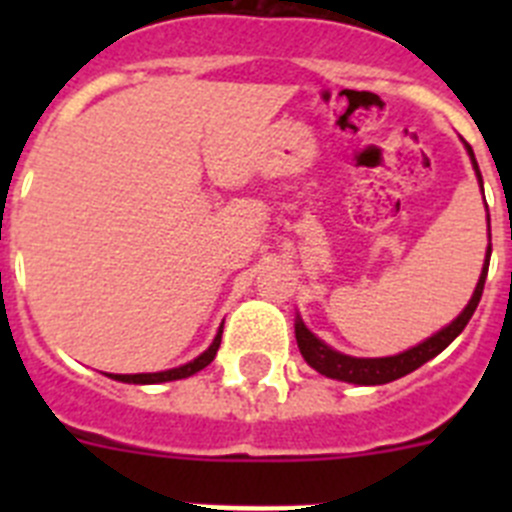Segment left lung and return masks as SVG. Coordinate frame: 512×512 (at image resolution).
Instances as JSON below:
<instances>
[{"instance_id": "8db88e82", "label": "left lung", "mask_w": 512, "mask_h": 512, "mask_svg": "<svg viewBox=\"0 0 512 512\" xmlns=\"http://www.w3.org/2000/svg\"><path fill=\"white\" fill-rule=\"evenodd\" d=\"M469 156H472L474 171H477V179L482 184V174H479L477 158H474L472 148L467 146ZM490 220V217H487ZM490 253L492 248L487 246V259L485 266H482V274H479V282L474 287V295L469 300V305L461 310L459 318L454 323H449L443 330H438L436 336L425 338L423 343L418 346L408 348V351H402L397 356H384V359H356V356H346L341 351H333L330 346H325L315 333L307 330V325L302 323V318L297 315L295 323V336H297V346H300V354L305 356L307 364L315 369V372L325 374L330 379H341V382H351V384H387L395 382V379L405 377V374L415 372L418 366H423L425 361H431L433 356H438L443 348L449 346L456 336H459L461 330L467 328V323L472 320L474 310H477L479 300H482V289H485V279H487V264H490Z\"/></svg>"}]
</instances>
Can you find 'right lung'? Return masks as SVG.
Listing matches in <instances>:
<instances>
[{
    "mask_svg": "<svg viewBox=\"0 0 512 512\" xmlns=\"http://www.w3.org/2000/svg\"><path fill=\"white\" fill-rule=\"evenodd\" d=\"M220 338H223V328L217 330L215 341L210 343L205 354H200L194 361L184 366H176V369H169V372H153V374H110L117 382H128V384H158V382H174V379H187L192 374H197L200 369H205L212 359H215L217 348H220Z\"/></svg>",
    "mask_w": 512,
    "mask_h": 512,
    "instance_id": "add662e5",
    "label": "right lung"
}]
</instances>
